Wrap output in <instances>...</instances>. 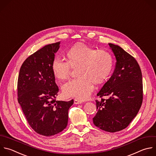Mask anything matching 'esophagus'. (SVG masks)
<instances>
[{"label":"esophagus","mask_w":156,"mask_h":156,"mask_svg":"<svg viewBox=\"0 0 156 156\" xmlns=\"http://www.w3.org/2000/svg\"><path fill=\"white\" fill-rule=\"evenodd\" d=\"M82 101L80 100H78V99H74V103L75 104H81V103H82Z\"/></svg>","instance_id":"1"}]
</instances>
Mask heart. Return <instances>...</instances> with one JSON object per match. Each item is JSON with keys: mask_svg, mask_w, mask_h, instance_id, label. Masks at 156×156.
Listing matches in <instances>:
<instances>
[{"mask_svg": "<svg viewBox=\"0 0 156 156\" xmlns=\"http://www.w3.org/2000/svg\"><path fill=\"white\" fill-rule=\"evenodd\" d=\"M67 61L55 58L52 62V70L58 79L66 78L70 66L77 67V78L70 79L62 86L63 94L67 97L80 100L89 98L94 89L95 83H101L110 75L113 59L112 55L105 49L95 48L84 43L72 46L66 53Z\"/></svg>", "mask_w": 156, "mask_h": 156, "instance_id": "1", "label": "heart"}]
</instances>
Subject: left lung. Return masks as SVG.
Returning <instances> with one entry per match:
<instances>
[{
    "label": "left lung",
    "mask_w": 156,
    "mask_h": 156,
    "mask_svg": "<svg viewBox=\"0 0 156 156\" xmlns=\"http://www.w3.org/2000/svg\"><path fill=\"white\" fill-rule=\"evenodd\" d=\"M116 62L115 71L97 96H108L96 100L97 113L94 124L108 132L126 128L135 118L143 101L142 74L135 59L121 47L108 43Z\"/></svg>",
    "instance_id": "8db88e82"
}]
</instances>
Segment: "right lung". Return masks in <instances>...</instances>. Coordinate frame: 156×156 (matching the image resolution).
I'll return each instance as SVG.
<instances>
[{
    "label": "right lung",
    "instance_id": "right-lung-1",
    "mask_svg": "<svg viewBox=\"0 0 156 156\" xmlns=\"http://www.w3.org/2000/svg\"><path fill=\"white\" fill-rule=\"evenodd\" d=\"M60 42L44 46L27 58L18 80V102L30 127L40 135L50 136L67 126L68 112L73 105L56 100L59 87L51 66Z\"/></svg>",
    "mask_w": 156,
    "mask_h": 156
}]
</instances>
